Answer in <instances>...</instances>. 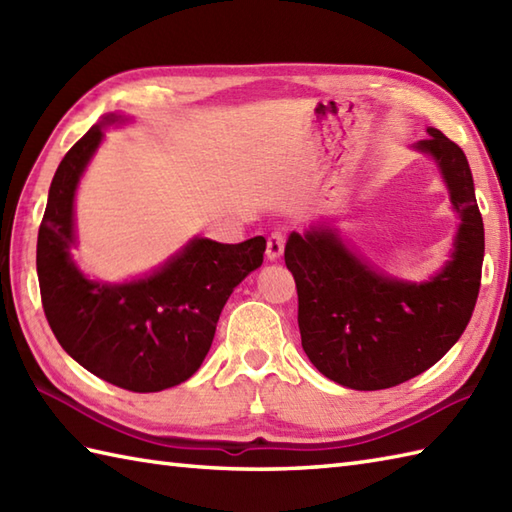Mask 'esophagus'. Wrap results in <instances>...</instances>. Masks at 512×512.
<instances>
[{
    "label": "esophagus",
    "instance_id": "1",
    "mask_svg": "<svg viewBox=\"0 0 512 512\" xmlns=\"http://www.w3.org/2000/svg\"><path fill=\"white\" fill-rule=\"evenodd\" d=\"M284 246H286V235L281 231L270 233L268 237V244H266V257L270 262H275L281 255H284Z\"/></svg>",
    "mask_w": 512,
    "mask_h": 512
}]
</instances>
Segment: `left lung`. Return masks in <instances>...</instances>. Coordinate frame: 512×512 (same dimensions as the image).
I'll return each instance as SVG.
<instances>
[{
	"mask_svg": "<svg viewBox=\"0 0 512 512\" xmlns=\"http://www.w3.org/2000/svg\"><path fill=\"white\" fill-rule=\"evenodd\" d=\"M427 134L413 149L436 160L460 215L440 273L420 284L387 277L325 224L290 233L286 242L303 352L343 387L376 391L405 383L436 365L471 321L482 279L484 222L464 151L440 129L429 127Z\"/></svg>",
	"mask_w": 512,
	"mask_h": 512,
	"instance_id": "obj_1",
	"label": "left lung"
}]
</instances>
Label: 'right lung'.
Listing matches in <instances>:
<instances>
[{"instance_id": "right-lung-1", "label": "right lung", "mask_w": 512, "mask_h": 512, "mask_svg": "<svg viewBox=\"0 0 512 512\" xmlns=\"http://www.w3.org/2000/svg\"><path fill=\"white\" fill-rule=\"evenodd\" d=\"M127 121L107 114L61 160L39 226L37 275L43 312L63 350L107 383L149 394L198 372L224 303L262 266L266 239L220 244L193 237L151 275L125 284L85 277L70 255L76 187L103 129Z\"/></svg>"}]
</instances>
